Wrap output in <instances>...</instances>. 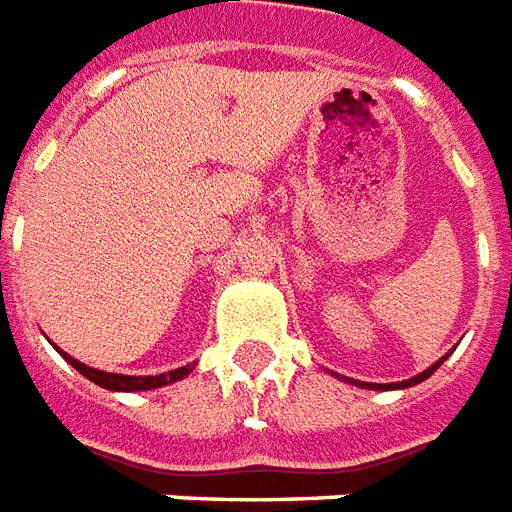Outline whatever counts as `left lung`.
I'll return each mask as SVG.
<instances>
[{"label":"left lung","instance_id":"8db88e82","mask_svg":"<svg viewBox=\"0 0 512 512\" xmlns=\"http://www.w3.org/2000/svg\"><path fill=\"white\" fill-rule=\"evenodd\" d=\"M445 358H448V355H445ZM445 358H442V361H445ZM442 361H437V363H434V366H429V369H426V372H423V374H418V377H412V380H404V382H391V385H374V382H361V385H366V388H377V391H391V388H410V385H418V382L429 380L431 374L437 372L439 366H442Z\"/></svg>","mask_w":512,"mask_h":512}]
</instances>
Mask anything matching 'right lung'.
Returning a JSON list of instances; mask_svg holds the SVG:
<instances>
[{
    "label": "right lung",
    "mask_w": 512,
    "mask_h": 512,
    "mask_svg": "<svg viewBox=\"0 0 512 512\" xmlns=\"http://www.w3.org/2000/svg\"><path fill=\"white\" fill-rule=\"evenodd\" d=\"M64 361L70 363L75 372H81L86 380H92L94 385L108 388V391H151V388H162V385H168V382L181 380V377L192 372V366H195V363H192V366H181V369L157 374V377H127V374H111V372H100V369H92V366L75 361V358H70V355H64Z\"/></svg>",
    "instance_id": "right-lung-1"
}]
</instances>
